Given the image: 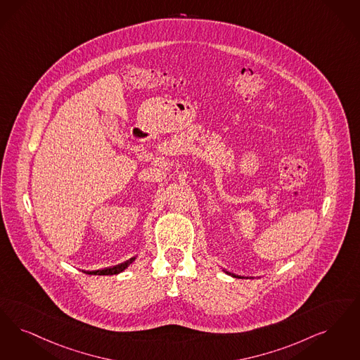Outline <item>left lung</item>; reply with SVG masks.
Masks as SVG:
<instances>
[{
    "instance_id": "obj_1",
    "label": "left lung",
    "mask_w": 360,
    "mask_h": 360,
    "mask_svg": "<svg viewBox=\"0 0 360 360\" xmlns=\"http://www.w3.org/2000/svg\"><path fill=\"white\" fill-rule=\"evenodd\" d=\"M231 276H234V274H231ZM234 277H237V276H234Z\"/></svg>"
}]
</instances>
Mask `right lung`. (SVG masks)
<instances>
[{
    "label": "right lung",
    "instance_id": "add662e5",
    "mask_svg": "<svg viewBox=\"0 0 360 360\" xmlns=\"http://www.w3.org/2000/svg\"><path fill=\"white\" fill-rule=\"evenodd\" d=\"M134 259H135V257L127 259V261H124V262H122V264H117L115 266H110V268H104V269H98V271H86V274H99V276L120 274V272H123V271L129 266V264H131Z\"/></svg>",
    "mask_w": 360,
    "mask_h": 360
}]
</instances>
